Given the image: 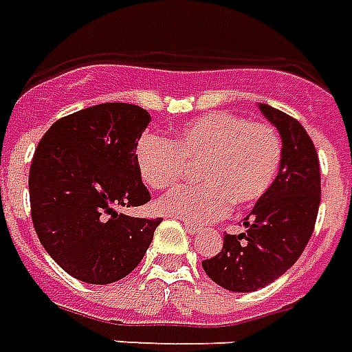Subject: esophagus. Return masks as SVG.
Returning <instances> with one entry per match:
<instances>
[{
  "mask_svg": "<svg viewBox=\"0 0 352 352\" xmlns=\"http://www.w3.org/2000/svg\"><path fill=\"white\" fill-rule=\"evenodd\" d=\"M184 230H186L188 234H192V236L199 234V226H196V224H190V222H184Z\"/></svg>",
  "mask_w": 352,
  "mask_h": 352,
  "instance_id": "34e87169",
  "label": "esophagus"
}]
</instances>
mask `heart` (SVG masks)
Wrapping results in <instances>:
<instances>
[{
  "mask_svg": "<svg viewBox=\"0 0 352 352\" xmlns=\"http://www.w3.org/2000/svg\"><path fill=\"white\" fill-rule=\"evenodd\" d=\"M135 164L153 190L175 186L196 168L198 183L171 190L158 209L206 224L221 219L230 206L247 207L264 198L283 166V139L272 124L217 111L183 126L171 143L145 133L135 146Z\"/></svg>",
  "mask_w": 352,
  "mask_h": 352,
  "instance_id": "1",
  "label": "heart"
}]
</instances>
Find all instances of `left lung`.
<instances>
[{"instance_id":"8db88e82","label":"left lung","mask_w":352,"mask_h":352,"mask_svg":"<svg viewBox=\"0 0 352 352\" xmlns=\"http://www.w3.org/2000/svg\"><path fill=\"white\" fill-rule=\"evenodd\" d=\"M283 138V166L273 186L245 219V234H226L221 252L201 262L232 292H252L279 279L309 243L320 206L317 148L296 118L262 103Z\"/></svg>"}]
</instances>
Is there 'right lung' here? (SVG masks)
I'll list each match as a JSON object with an SVG mask.
<instances>
[{
    "label": "right lung",
    "instance_id": "obj_1",
    "mask_svg": "<svg viewBox=\"0 0 352 352\" xmlns=\"http://www.w3.org/2000/svg\"><path fill=\"white\" fill-rule=\"evenodd\" d=\"M151 122L131 103H100L62 116L35 148L30 168L32 222L64 272L107 285L133 272L162 219H138L122 207L151 201L135 146Z\"/></svg>",
    "mask_w": 352,
    "mask_h": 352
}]
</instances>
